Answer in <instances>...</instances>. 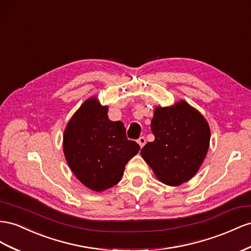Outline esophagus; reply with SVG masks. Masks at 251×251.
<instances>
[{
  "label": "esophagus",
  "instance_id": "esophagus-1",
  "mask_svg": "<svg viewBox=\"0 0 251 251\" xmlns=\"http://www.w3.org/2000/svg\"><path fill=\"white\" fill-rule=\"evenodd\" d=\"M137 142L139 144L140 148H142V147H144V146L146 145V138H145L144 136H141V137H139V138H138Z\"/></svg>",
  "mask_w": 251,
  "mask_h": 251
}]
</instances>
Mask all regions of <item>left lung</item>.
<instances>
[{
    "mask_svg": "<svg viewBox=\"0 0 251 251\" xmlns=\"http://www.w3.org/2000/svg\"><path fill=\"white\" fill-rule=\"evenodd\" d=\"M151 130L155 139L140 154L156 177L174 187L192 178L209 149L210 128L204 116L181 100L170 107H156Z\"/></svg>",
    "mask_w": 251,
    "mask_h": 251,
    "instance_id": "1",
    "label": "left lung"
}]
</instances>
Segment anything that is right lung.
Wrapping results in <instances>:
<instances>
[{"label":"right lung","mask_w":251,"mask_h":251,"mask_svg":"<svg viewBox=\"0 0 251 251\" xmlns=\"http://www.w3.org/2000/svg\"><path fill=\"white\" fill-rule=\"evenodd\" d=\"M139 149L137 142L126 138L121 121L109 119L107 106L96 97L79 107L63 135L67 164L85 187L96 192L118 184L127 161Z\"/></svg>","instance_id":"obj_1"}]
</instances>
